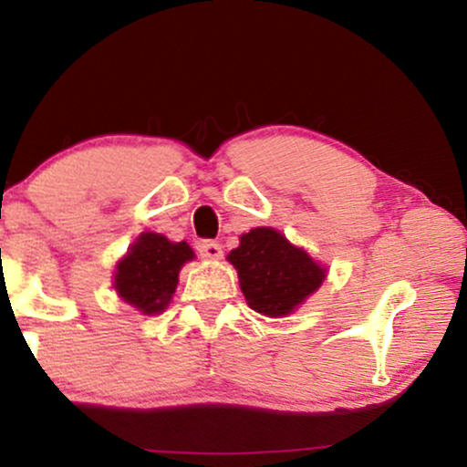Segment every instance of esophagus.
<instances>
[{
    "instance_id": "1",
    "label": "esophagus",
    "mask_w": 467,
    "mask_h": 467,
    "mask_svg": "<svg viewBox=\"0 0 467 467\" xmlns=\"http://www.w3.org/2000/svg\"><path fill=\"white\" fill-rule=\"evenodd\" d=\"M197 252H200L202 259H219L222 256V245L217 241H202L197 245Z\"/></svg>"
}]
</instances>
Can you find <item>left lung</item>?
I'll return each mask as SVG.
<instances>
[{
    "label": "left lung",
    "mask_w": 467,
    "mask_h": 467,
    "mask_svg": "<svg viewBox=\"0 0 467 467\" xmlns=\"http://www.w3.org/2000/svg\"><path fill=\"white\" fill-rule=\"evenodd\" d=\"M228 261L237 267L245 301L265 316L294 312L325 281L323 267L272 228L245 233Z\"/></svg>",
    "instance_id": "1"
}]
</instances>
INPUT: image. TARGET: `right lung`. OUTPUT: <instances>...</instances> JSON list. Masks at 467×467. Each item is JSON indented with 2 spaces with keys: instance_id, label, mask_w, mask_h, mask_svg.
Returning <instances> with one entry per match:
<instances>
[{
  "instance_id": "add662e5",
  "label": "right lung",
  "mask_w": 467,
  "mask_h": 467,
  "mask_svg": "<svg viewBox=\"0 0 467 467\" xmlns=\"http://www.w3.org/2000/svg\"><path fill=\"white\" fill-rule=\"evenodd\" d=\"M191 259L192 250L186 241L173 244L164 234H140L116 267L118 296L142 314L162 312L178 287L180 267Z\"/></svg>"
}]
</instances>
